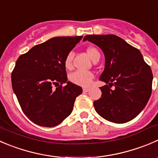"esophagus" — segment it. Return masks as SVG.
Wrapping results in <instances>:
<instances>
[{
    "instance_id": "34e87169",
    "label": "esophagus",
    "mask_w": 158,
    "mask_h": 158,
    "mask_svg": "<svg viewBox=\"0 0 158 158\" xmlns=\"http://www.w3.org/2000/svg\"><path fill=\"white\" fill-rule=\"evenodd\" d=\"M89 91V88H83V92H85V93H87Z\"/></svg>"
}]
</instances>
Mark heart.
Returning <instances> with one entry per match:
<instances>
[{"instance_id":"b5f03b06","label":"heart","mask_w":158,"mask_h":158,"mask_svg":"<svg viewBox=\"0 0 158 158\" xmlns=\"http://www.w3.org/2000/svg\"><path fill=\"white\" fill-rule=\"evenodd\" d=\"M87 53H88L89 56L91 58L92 60L96 56L99 55L98 50L96 48H94V47H89V48H87ZM73 52H70L67 55L65 59V66L67 69H69L72 67V65H73ZM93 77H94V76H93V74L91 72L77 70V71L74 72V73L70 75L69 79L72 82H73V83L76 84L78 85H81V86H89L91 84Z\"/></svg>"}]
</instances>
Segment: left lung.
Here are the masks:
<instances>
[{
  "label": "left lung",
  "instance_id": "1",
  "mask_svg": "<svg viewBox=\"0 0 158 158\" xmlns=\"http://www.w3.org/2000/svg\"><path fill=\"white\" fill-rule=\"evenodd\" d=\"M97 45L105 56L99 80L102 96L94 101L96 113L108 121L124 123L134 119L148 103L152 91L151 69L140 52L114 35H88L83 42Z\"/></svg>",
  "mask_w": 158,
  "mask_h": 158
}]
</instances>
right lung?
<instances>
[{
    "mask_svg": "<svg viewBox=\"0 0 158 158\" xmlns=\"http://www.w3.org/2000/svg\"><path fill=\"white\" fill-rule=\"evenodd\" d=\"M82 38H50L17 60L11 74L12 88L24 113L33 123L52 127L71 114L82 89L67 81L65 59ZM64 83L67 85L62 87ZM54 85L58 87L54 89Z\"/></svg>",
    "mask_w": 158,
    "mask_h": 158,
    "instance_id": "1",
    "label": "right lung"
}]
</instances>
